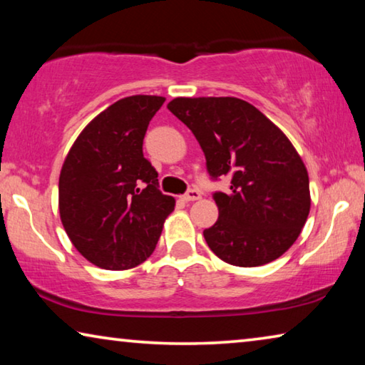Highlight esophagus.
<instances>
[{
    "instance_id": "obj_1",
    "label": "esophagus",
    "mask_w": 365,
    "mask_h": 365,
    "mask_svg": "<svg viewBox=\"0 0 365 365\" xmlns=\"http://www.w3.org/2000/svg\"><path fill=\"white\" fill-rule=\"evenodd\" d=\"M200 197H201L200 190L191 188V190L187 191V193L183 195V201H196V200H200Z\"/></svg>"
}]
</instances>
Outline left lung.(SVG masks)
I'll return each instance as SVG.
<instances>
[{"mask_svg":"<svg viewBox=\"0 0 365 365\" xmlns=\"http://www.w3.org/2000/svg\"><path fill=\"white\" fill-rule=\"evenodd\" d=\"M168 109L193 132L209 175L230 178L228 193H214L217 222L202 232L214 255L257 267L292 248L311 193L306 165L287 135L240 98H175Z\"/></svg>","mask_w":365,"mask_h":365,"instance_id":"left-lung-1","label":"left lung"}]
</instances>
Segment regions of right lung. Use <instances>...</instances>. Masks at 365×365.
Here are the masks:
<instances>
[{
    "label": "right lung",
    "instance_id": "1",
    "mask_svg": "<svg viewBox=\"0 0 365 365\" xmlns=\"http://www.w3.org/2000/svg\"><path fill=\"white\" fill-rule=\"evenodd\" d=\"M163 96L122 98L86 125L59 175V214L86 261L125 270L153 255L175 200L159 190L143 138Z\"/></svg>",
    "mask_w": 365,
    "mask_h": 365
}]
</instances>
